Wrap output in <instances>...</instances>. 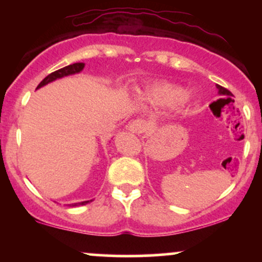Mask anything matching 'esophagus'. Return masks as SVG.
<instances>
[{
  "label": "esophagus",
  "mask_w": 262,
  "mask_h": 262,
  "mask_svg": "<svg viewBox=\"0 0 262 262\" xmlns=\"http://www.w3.org/2000/svg\"><path fill=\"white\" fill-rule=\"evenodd\" d=\"M127 127H128V130L133 132L135 134H141L146 130V128H148V123H146V121H144V119L138 118V119H134V121L129 122Z\"/></svg>",
  "instance_id": "obj_1"
}]
</instances>
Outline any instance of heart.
Returning a JSON list of instances; mask_svg holds the SVG:
<instances>
[{
    "label": "heart",
    "mask_w": 262,
    "mask_h": 262,
    "mask_svg": "<svg viewBox=\"0 0 262 262\" xmlns=\"http://www.w3.org/2000/svg\"><path fill=\"white\" fill-rule=\"evenodd\" d=\"M146 101L152 104L165 106V104H172L180 98L179 90L175 87L167 85H154L151 86L145 93Z\"/></svg>",
    "instance_id": "1"
}]
</instances>
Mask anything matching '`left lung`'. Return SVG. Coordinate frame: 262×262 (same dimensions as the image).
Returning <instances> with one entry per match:
<instances>
[{
	"label": "left lung",
	"instance_id": "obj_1",
	"mask_svg": "<svg viewBox=\"0 0 262 262\" xmlns=\"http://www.w3.org/2000/svg\"><path fill=\"white\" fill-rule=\"evenodd\" d=\"M217 89L219 90V93H221V95H223V96H225V97L227 98H230V96H233V93H231L229 90H227L225 89V87H223V86H221V85H217ZM231 100V98H230ZM210 106H212V104H210ZM209 106V107H210Z\"/></svg>",
	"mask_w": 262,
	"mask_h": 262
}]
</instances>
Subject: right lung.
I'll use <instances>...</instances> for the list:
<instances>
[{"mask_svg": "<svg viewBox=\"0 0 262 262\" xmlns=\"http://www.w3.org/2000/svg\"><path fill=\"white\" fill-rule=\"evenodd\" d=\"M85 68V64L83 62H75V64L73 65H68L65 66V68L62 69H59V70L54 71V73L49 74L48 75L45 79L41 81L40 83H39L37 89H39V87L47 85V83L52 82V81L56 80V79H60V77H64V76H68V75H73V74H76V73H80L82 69ZM89 202H91V201H85V202H80V203H75L73 204V206H85V204H87Z\"/></svg>", "mask_w": 262, "mask_h": 262, "instance_id": "1", "label": "right lung"}]
</instances>
